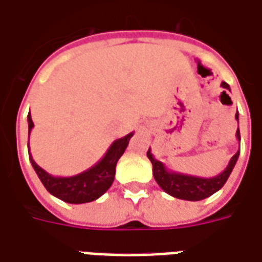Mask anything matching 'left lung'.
<instances>
[{
  "label": "left lung",
  "mask_w": 262,
  "mask_h": 262,
  "mask_svg": "<svg viewBox=\"0 0 262 262\" xmlns=\"http://www.w3.org/2000/svg\"><path fill=\"white\" fill-rule=\"evenodd\" d=\"M221 86L225 88L226 91H230V86L226 82H222ZM236 120L238 121L237 113H236ZM236 137L240 142L238 128L236 131ZM238 155H240V150L233 155L229 165L226 166V169L221 174L211 177V179H204V177H196V176L183 174V173H177V171L167 170V167L162 162L155 159V156L150 152V148L146 152V156L149 158L152 166H154L152 171H154L155 180L159 184L160 188L167 192L169 195L179 198V200H186V201H201V200H205L208 196H211L212 194L219 191L225 186V183L228 181L229 176H230L233 167L237 162Z\"/></svg>",
  "instance_id": "obj_1"
}]
</instances>
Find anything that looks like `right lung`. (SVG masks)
Masks as SVG:
<instances>
[{
    "instance_id": "add662e5",
    "label": "right lung",
    "mask_w": 262,
    "mask_h": 262,
    "mask_svg": "<svg viewBox=\"0 0 262 262\" xmlns=\"http://www.w3.org/2000/svg\"><path fill=\"white\" fill-rule=\"evenodd\" d=\"M28 124H29V135L32 128L34 127L32 121L30 113L28 114ZM134 133H129L123 138L116 139L106 155L97 162L96 165L89 167L88 170L82 171L79 174L71 176V177H55L47 173L45 169H41L29 154L30 163L33 166L34 171L39 176L40 181L43 183L46 190L51 195L60 198L61 201L68 204H85L92 202L102 196L107 191L114 181L116 176V165L118 159L121 158L125 148L128 146V142ZM28 148H29V137H28Z\"/></svg>"
}]
</instances>
